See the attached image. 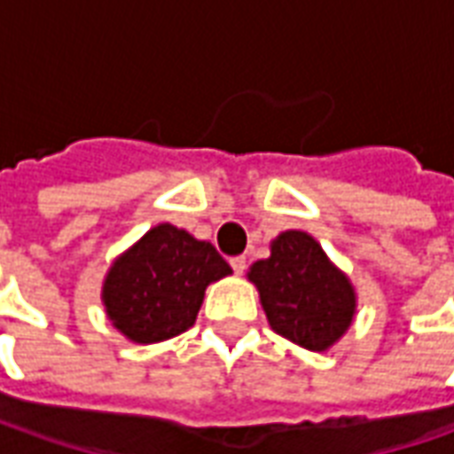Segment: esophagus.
<instances>
[{
  "instance_id": "obj_1",
  "label": "esophagus",
  "mask_w": 454,
  "mask_h": 454,
  "mask_svg": "<svg viewBox=\"0 0 454 454\" xmlns=\"http://www.w3.org/2000/svg\"><path fill=\"white\" fill-rule=\"evenodd\" d=\"M230 266L234 268V273H244L247 270V259L244 256H234V259H230Z\"/></svg>"
}]
</instances>
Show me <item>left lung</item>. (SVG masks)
Here are the masks:
<instances>
[{
    "label": "left lung",
    "mask_w": 454,
    "mask_h": 454,
    "mask_svg": "<svg viewBox=\"0 0 454 454\" xmlns=\"http://www.w3.org/2000/svg\"><path fill=\"white\" fill-rule=\"evenodd\" d=\"M249 280L259 287L273 332L302 348H329L353 322V286L304 231H283L270 259L251 266Z\"/></svg>",
    "instance_id": "obj_1"
}]
</instances>
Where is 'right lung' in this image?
<instances>
[{
    "instance_id": "add662e5",
    "label": "right lung",
    "mask_w": 454,
    "mask_h": 454,
    "mask_svg": "<svg viewBox=\"0 0 454 454\" xmlns=\"http://www.w3.org/2000/svg\"><path fill=\"white\" fill-rule=\"evenodd\" d=\"M230 273L210 241L159 224L108 270L106 312L135 343L167 340L193 326L205 287Z\"/></svg>"
}]
</instances>
